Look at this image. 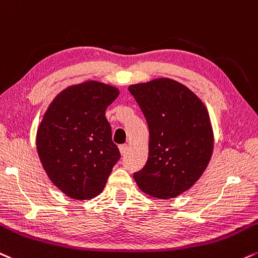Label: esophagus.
Returning a JSON list of instances; mask_svg holds the SVG:
<instances>
[{
	"instance_id": "esophagus-1",
	"label": "esophagus",
	"mask_w": 258,
	"mask_h": 258,
	"mask_svg": "<svg viewBox=\"0 0 258 258\" xmlns=\"http://www.w3.org/2000/svg\"><path fill=\"white\" fill-rule=\"evenodd\" d=\"M119 149H120L121 155H122V156H125L126 153H127V150H128V147H127L126 144H122V145H120Z\"/></svg>"
}]
</instances>
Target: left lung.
Returning <instances> with one entry per match:
<instances>
[{
    "label": "left lung",
    "instance_id": "left-lung-1",
    "mask_svg": "<svg viewBox=\"0 0 258 258\" xmlns=\"http://www.w3.org/2000/svg\"><path fill=\"white\" fill-rule=\"evenodd\" d=\"M149 127V156L133 174L142 191L173 198L188 190L206 170L214 141L208 111L191 90L160 78L128 88Z\"/></svg>",
    "mask_w": 258,
    "mask_h": 258
}]
</instances>
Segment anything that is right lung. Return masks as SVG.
<instances>
[{
	"instance_id": "right-lung-1",
	"label": "right lung",
	"mask_w": 258,
	"mask_h": 258,
	"mask_svg": "<svg viewBox=\"0 0 258 258\" xmlns=\"http://www.w3.org/2000/svg\"><path fill=\"white\" fill-rule=\"evenodd\" d=\"M119 90L98 82L70 86L49 105L37 132V150L52 184L68 197L92 198L120 160L105 109Z\"/></svg>"
}]
</instances>
